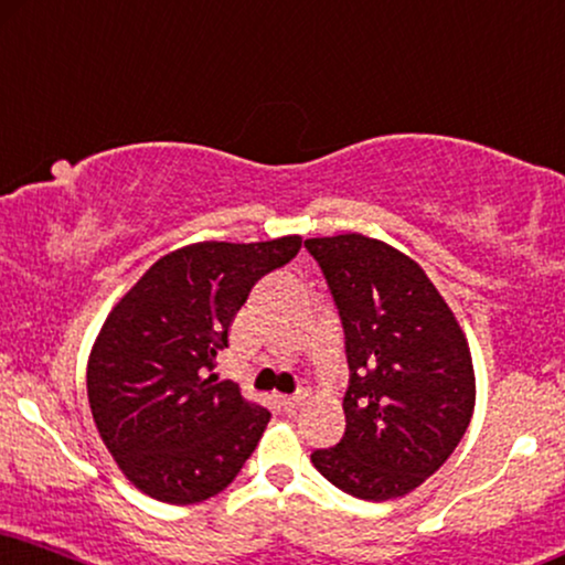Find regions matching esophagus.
Masks as SVG:
<instances>
[{
    "label": "esophagus",
    "instance_id": "34e87169",
    "mask_svg": "<svg viewBox=\"0 0 565 565\" xmlns=\"http://www.w3.org/2000/svg\"><path fill=\"white\" fill-rule=\"evenodd\" d=\"M303 399H306L303 392L292 394V397H280V407L285 409V413H296V409L303 405Z\"/></svg>",
    "mask_w": 565,
    "mask_h": 565
}]
</instances>
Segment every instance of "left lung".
Returning a JSON list of instances; mask_svg holds the SVG:
<instances>
[{
    "label": "left lung",
    "mask_w": 565,
    "mask_h": 565,
    "mask_svg": "<svg viewBox=\"0 0 565 565\" xmlns=\"http://www.w3.org/2000/svg\"><path fill=\"white\" fill-rule=\"evenodd\" d=\"M345 332V434L313 467L363 501L399 498L465 436L475 373L465 334L426 273L384 241L345 233L303 244Z\"/></svg>",
    "instance_id": "1"
}]
</instances>
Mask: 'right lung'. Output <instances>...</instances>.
I'll return each mask as SVG.
<instances>
[{
    "label": "right lung",
    "instance_id": "1",
    "mask_svg": "<svg viewBox=\"0 0 565 565\" xmlns=\"http://www.w3.org/2000/svg\"><path fill=\"white\" fill-rule=\"evenodd\" d=\"M298 248V236L184 246L108 313L87 363V399L106 449L142 493L179 507L207 501L252 457L269 409L212 369L254 285Z\"/></svg>",
    "mask_w": 565,
    "mask_h": 565
}]
</instances>
